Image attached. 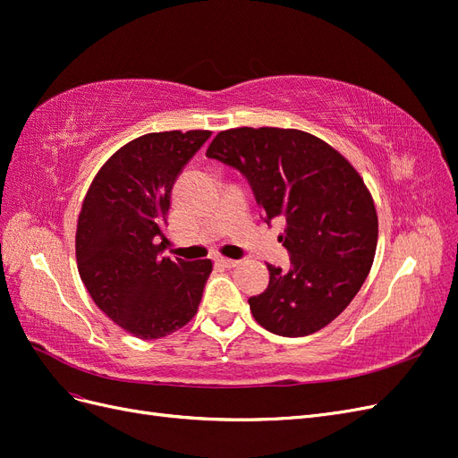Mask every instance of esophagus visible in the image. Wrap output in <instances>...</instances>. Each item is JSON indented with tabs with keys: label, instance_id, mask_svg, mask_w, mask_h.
I'll list each match as a JSON object with an SVG mask.
<instances>
[{
	"label": "esophagus",
	"instance_id": "esophagus-1",
	"mask_svg": "<svg viewBox=\"0 0 458 458\" xmlns=\"http://www.w3.org/2000/svg\"><path fill=\"white\" fill-rule=\"evenodd\" d=\"M216 261L219 263L221 267H225V269H233V267H237L239 266V259H229V258H224V256H217L216 258Z\"/></svg>",
	"mask_w": 458,
	"mask_h": 458
}]
</instances>
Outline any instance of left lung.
<instances>
[{
    "label": "left lung",
    "mask_w": 458,
    "mask_h": 458,
    "mask_svg": "<svg viewBox=\"0 0 458 458\" xmlns=\"http://www.w3.org/2000/svg\"><path fill=\"white\" fill-rule=\"evenodd\" d=\"M250 183L263 219L284 217L290 269L267 263L269 284L248 300L273 335L321 330L350 306L370 271L378 217L361 175L338 150L300 130L234 128L206 150Z\"/></svg>",
    "instance_id": "8db88e82"
}]
</instances>
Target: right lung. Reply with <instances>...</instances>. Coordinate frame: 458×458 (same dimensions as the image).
<instances>
[{"label": "right lung", "mask_w": 458, "mask_h": 458, "mask_svg": "<svg viewBox=\"0 0 458 458\" xmlns=\"http://www.w3.org/2000/svg\"><path fill=\"white\" fill-rule=\"evenodd\" d=\"M212 131H160L123 145L89 185L76 231L80 279L130 335L155 340L195 317L212 261L164 258L172 189Z\"/></svg>", "instance_id": "1"}]
</instances>
